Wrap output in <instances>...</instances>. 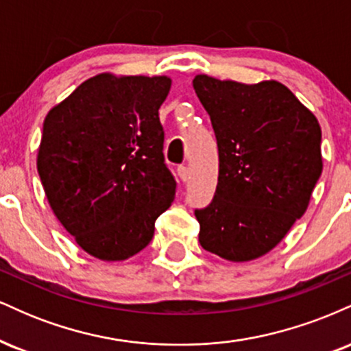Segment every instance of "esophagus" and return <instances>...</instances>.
I'll return each mask as SVG.
<instances>
[{"label": "esophagus", "mask_w": 351, "mask_h": 351, "mask_svg": "<svg viewBox=\"0 0 351 351\" xmlns=\"http://www.w3.org/2000/svg\"><path fill=\"white\" fill-rule=\"evenodd\" d=\"M178 176L181 181H188V178H189L188 167H178Z\"/></svg>", "instance_id": "1"}]
</instances>
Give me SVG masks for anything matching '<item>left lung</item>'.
<instances>
[{
    "label": "left lung",
    "mask_w": 351,
    "mask_h": 351,
    "mask_svg": "<svg viewBox=\"0 0 351 351\" xmlns=\"http://www.w3.org/2000/svg\"><path fill=\"white\" fill-rule=\"evenodd\" d=\"M219 150L215 198L196 209L199 244L247 263L272 251L307 211L322 175L317 117L277 80L193 79Z\"/></svg>",
    "instance_id": "obj_1"
}]
</instances>
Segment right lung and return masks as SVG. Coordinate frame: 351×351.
Here are the masks:
<instances>
[{
	"mask_svg": "<svg viewBox=\"0 0 351 351\" xmlns=\"http://www.w3.org/2000/svg\"><path fill=\"white\" fill-rule=\"evenodd\" d=\"M167 75H94L44 119L38 173L59 223L90 256L115 263L148 245L171 206L158 108Z\"/></svg>",
	"mask_w": 351,
	"mask_h": 351,
	"instance_id": "add662e5",
	"label": "right lung"
}]
</instances>
